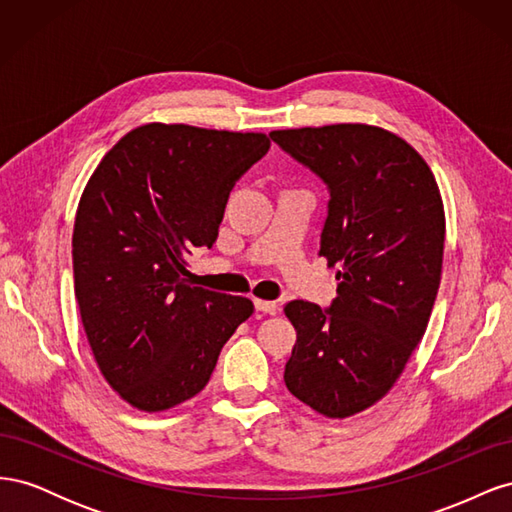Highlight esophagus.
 <instances>
[{
  "label": "esophagus",
  "instance_id": "1",
  "mask_svg": "<svg viewBox=\"0 0 512 512\" xmlns=\"http://www.w3.org/2000/svg\"><path fill=\"white\" fill-rule=\"evenodd\" d=\"M254 305H256V309L258 312H262V314H277V303L275 301H262V299H254Z\"/></svg>",
  "mask_w": 512,
  "mask_h": 512
}]
</instances>
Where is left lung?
<instances>
[{
  "mask_svg": "<svg viewBox=\"0 0 512 512\" xmlns=\"http://www.w3.org/2000/svg\"><path fill=\"white\" fill-rule=\"evenodd\" d=\"M269 136L327 185L320 256L339 267L331 307H284L297 329L284 382L312 410L346 418L391 391L425 335L442 275V196L427 162L389 130L335 123Z\"/></svg>",
  "mask_w": 512,
  "mask_h": 512,
  "instance_id": "obj_1",
  "label": "left lung"
}]
</instances>
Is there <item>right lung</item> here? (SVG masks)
<instances>
[{"label":"right lung","instance_id":"obj_1","mask_svg":"<svg viewBox=\"0 0 512 512\" xmlns=\"http://www.w3.org/2000/svg\"><path fill=\"white\" fill-rule=\"evenodd\" d=\"M271 141L258 132L147 123L87 181L72 235L74 292L106 382L145 412L207 386L254 303L194 286L185 256L218 239L230 190Z\"/></svg>","mask_w":512,"mask_h":512}]
</instances>
